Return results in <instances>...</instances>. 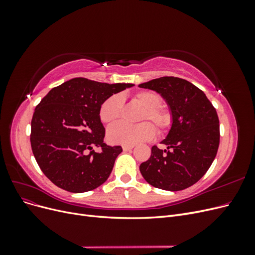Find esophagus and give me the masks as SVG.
Returning a JSON list of instances; mask_svg holds the SVG:
<instances>
[{
    "instance_id": "obj_1",
    "label": "esophagus",
    "mask_w": 255,
    "mask_h": 255,
    "mask_svg": "<svg viewBox=\"0 0 255 255\" xmlns=\"http://www.w3.org/2000/svg\"><path fill=\"white\" fill-rule=\"evenodd\" d=\"M133 148H134V145H128V144L122 145V149L125 150V151H129V150H132Z\"/></svg>"
}]
</instances>
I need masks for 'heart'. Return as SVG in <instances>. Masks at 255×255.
Here are the masks:
<instances>
[{
  "instance_id": "b5f03b06",
  "label": "heart",
  "mask_w": 255,
  "mask_h": 255,
  "mask_svg": "<svg viewBox=\"0 0 255 255\" xmlns=\"http://www.w3.org/2000/svg\"><path fill=\"white\" fill-rule=\"evenodd\" d=\"M134 101L143 107L139 115V121H144L136 126H129L126 123H117L107 130V138L113 143L118 144H136L138 142L150 140L155 135V128L149 123L152 122L156 126L158 134L167 133L172 127L173 115L171 111L161 106L163 99L151 90L138 91L133 97ZM123 111V98L116 94L107 98L100 106L99 117L103 123L113 125L118 121ZM146 121H150L146 123Z\"/></svg>"
}]
</instances>
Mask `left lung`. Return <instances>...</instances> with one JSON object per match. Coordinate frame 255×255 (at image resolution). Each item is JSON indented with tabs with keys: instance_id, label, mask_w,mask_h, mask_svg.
Instances as JSON below:
<instances>
[{
	"instance_id": "8db88e82",
	"label": "left lung",
	"mask_w": 255,
	"mask_h": 255,
	"mask_svg": "<svg viewBox=\"0 0 255 255\" xmlns=\"http://www.w3.org/2000/svg\"><path fill=\"white\" fill-rule=\"evenodd\" d=\"M165 98L173 115L167 150L153 145L151 156L139 166L152 186L177 191L196 184L210 169L220 141L219 119L204 92L190 82L163 76L140 84Z\"/></svg>"
}]
</instances>
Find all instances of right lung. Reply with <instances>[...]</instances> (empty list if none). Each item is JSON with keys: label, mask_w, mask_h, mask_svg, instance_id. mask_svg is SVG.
Returning a JSON list of instances; mask_svg holds the SVG:
<instances>
[{"label": "right lung", "mask_w": 255, "mask_h": 255, "mask_svg": "<svg viewBox=\"0 0 255 255\" xmlns=\"http://www.w3.org/2000/svg\"><path fill=\"white\" fill-rule=\"evenodd\" d=\"M132 86L78 78L54 87L36 106L30 145L38 166L53 184L70 192H85L109 179L122 148L104 142L100 106Z\"/></svg>", "instance_id": "add662e5"}]
</instances>
